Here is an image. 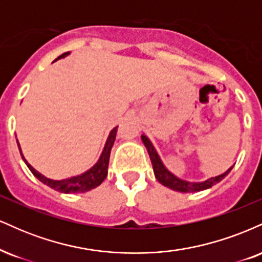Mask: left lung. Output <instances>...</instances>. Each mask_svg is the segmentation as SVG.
Returning a JSON list of instances; mask_svg holds the SVG:
<instances>
[{
	"instance_id": "obj_1",
	"label": "left lung",
	"mask_w": 262,
	"mask_h": 262,
	"mask_svg": "<svg viewBox=\"0 0 262 262\" xmlns=\"http://www.w3.org/2000/svg\"><path fill=\"white\" fill-rule=\"evenodd\" d=\"M141 140H143L144 145H145L146 149H148L150 160H151V164H152V169H154V173L156 179H158V181L161 182L164 186H166V187L175 189V191L185 192V193H187V192L203 191V189L212 187V186H214L215 183L222 181V180H223L224 177L230 172V170L233 169V166H231L227 172L223 173V175L212 177V179L207 180V181L204 182L183 181V180L177 179L176 176H173L172 173L167 171L166 167H165L164 164L161 162L160 158H159L158 152H156V150L154 149V146H152V144L150 143V140L145 137V135H141Z\"/></svg>"
}]
</instances>
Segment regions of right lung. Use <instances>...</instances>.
Segmentation results:
<instances>
[{
  "instance_id": "right-lung-1",
  "label": "right lung",
  "mask_w": 262,
  "mask_h": 262,
  "mask_svg": "<svg viewBox=\"0 0 262 262\" xmlns=\"http://www.w3.org/2000/svg\"><path fill=\"white\" fill-rule=\"evenodd\" d=\"M68 54L69 53H64L62 55H60L58 59L64 58V56L68 55ZM117 129H118V127L112 129V132L110 133V137H108L107 143H106V145H104V149H103V151H102V155H101L100 160L97 161V164L80 176L70 177V179L61 180V181H54V180L47 179V177H44L41 173H39L37 170L33 169L31 165L26 161V159L23 158V155H22V158H23V160L26 161L27 166L29 167V170L32 171L33 175L37 177L39 181L43 182L44 185L49 186L50 188L56 189V191H59V192H64V193H77V192L90 191V189L100 186L101 183L103 182V180L107 177L108 162H110L111 150H112L113 143H114V140H116ZM17 143H18V140H17ZM18 145H19V144H18ZM19 151H20V148H19ZM20 154H22V152H20Z\"/></svg>"
}]
</instances>
